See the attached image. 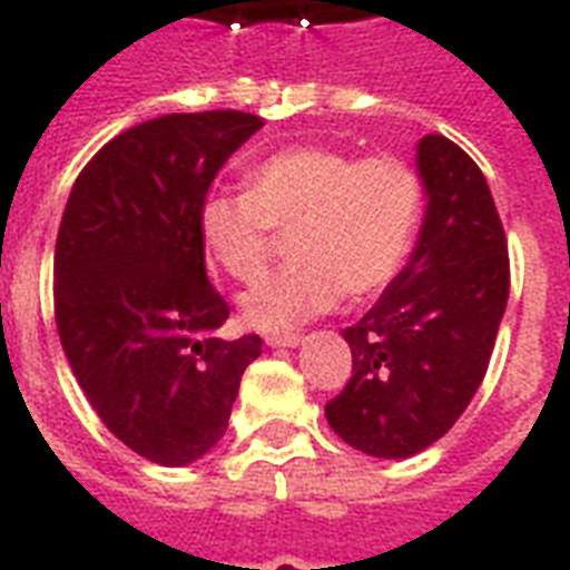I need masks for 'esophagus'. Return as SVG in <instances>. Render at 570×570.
I'll return each mask as SVG.
<instances>
[{"label": "esophagus", "instance_id": "esophagus-1", "mask_svg": "<svg viewBox=\"0 0 570 570\" xmlns=\"http://www.w3.org/2000/svg\"><path fill=\"white\" fill-rule=\"evenodd\" d=\"M304 337L302 334H268L266 337V346L272 348H295L302 346Z\"/></svg>", "mask_w": 570, "mask_h": 570}]
</instances>
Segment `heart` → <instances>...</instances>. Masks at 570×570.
<instances>
[{
  "label": "heart",
  "instance_id": "b5f03b06",
  "mask_svg": "<svg viewBox=\"0 0 570 570\" xmlns=\"http://www.w3.org/2000/svg\"><path fill=\"white\" fill-rule=\"evenodd\" d=\"M423 209V183L396 156L352 159L302 145L277 150L248 174V191H213L197 209L206 254L236 281H254L286 233L289 266L242 293V320L286 331L331 311L340 295L364 298L405 259Z\"/></svg>",
  "mask_w": 570,
  "mask_h": 570
}]
</instances>
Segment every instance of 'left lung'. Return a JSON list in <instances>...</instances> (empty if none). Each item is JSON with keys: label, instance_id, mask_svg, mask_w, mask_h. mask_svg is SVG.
I'll return each mask as SVG.
<instances>
[{"label": "left lung", "instance_id": "1", "mask_svg": "<svg viewBox=\"0 0 570 570\" xmlns=\"http://www.w3.org/2000/svg\"><path fill=\"white\" fill-rule=\"evenodd\" d=\"M420 236L379 302L343 331L352 379L325 405L373 459H411L450 432L485 379L509 302V248L485 174L450 138L416 145Z\"/></svg>", "mask_w": 570, "mask_h": 570}]
</instances>
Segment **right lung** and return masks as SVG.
<instances>
[{
	"mask_svg": "<svg viewBox=\"0 0 570 570\" xmlns=\"http://www.w3.org/2000/svg\"><path fill=\"white\" fill-rule=\"evenodd\" d=\"M263 120L165 115L85 165L56 242V325L79 387L118 441L163 468L204 459L227 432L259 337L218 334L230 307L204 266L197 209Z\"/></svg>",
	"mask_w": 570,
	"mask_h": 570,
	"instance_id": "add662e5",
	"label": "right lung"
}]
</instances>
